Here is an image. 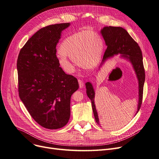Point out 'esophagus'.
<instances>
[{
  "label": "esophagus",
  "mask_w": 159,
  "mask_h": 159,
  "mask_svg": "<svg viewBox=\"0 0 159 159\" xmlns=\"http://www.w3.org/2000/svg\"><path fill=\"white\" fill-rule=\"evenodd\" d=\"M78 83H79V85L80 88H83L84 85V83L81 80H78Z\"/></svg>",
  "instance_id": "1"
}]
</instances>
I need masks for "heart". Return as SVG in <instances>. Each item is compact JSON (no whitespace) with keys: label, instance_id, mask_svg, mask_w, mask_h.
<instances>
[{"label":"heart","instance_id":"obj_1","mask_svg":"<svg viewBox=\"0 0 159 159\" xmlns=\"http://www.w3.org/2000/svg\"><path fill=\"white\" fill-rule=\"evenodd\" d=\"M104 49V42L100 35L93 30H82L64 40L59 48V63L67 72L74 70L68 58L80 68L93 70L99 63Z\"/></svg>","mask_w":159,"mask_h":159}]
</instances>
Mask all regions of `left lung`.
<instances>
[{
  "mask_svg": "<svg viewBox=\"0 0 159 159\" xmlns=\"http://www.w3.org/2000/svg\"><path fill=\"white\" fill-rule=\"evenodd\" d=\"M107 49L104 53L102 66L104 62L115 55L120 54L121 57L127 59L132 66L138 80V104L136 113L140 109L143 98V89L145 82V70L143 64L142 53L137 42L130 36L125 29L120 27H104L100 30ZM86 93L91 101L94 119L98 125L100 122L98 113L94 104V91L91 82L85 84Z\"/></svg>",
  "mask_w": 159,
  "mask_h": 159,
  "instance_id": "8db88e82",
  "label": "left lung"
}]
</instances>
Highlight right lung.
<instances>
[{
    "mask_svg": "<svg viewBox=\"0 0 159 159\" xmlns=\"http://www.w3.org/2000/svg\"><path fill=\"white\" fill-rule=\"evenodd\" d=\"M70 23L42 28L20 50L17 61L20 98L31 117L43 127L58 129L70 116V98L78 80L59 67L56 46Z\"/></svg>",
    "mask_w": 159,
    "mask_h": 159,
    "instance_id": "right-lung-1",
    "label": "right lung"
}]
</instances>
